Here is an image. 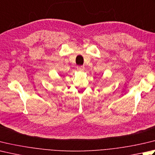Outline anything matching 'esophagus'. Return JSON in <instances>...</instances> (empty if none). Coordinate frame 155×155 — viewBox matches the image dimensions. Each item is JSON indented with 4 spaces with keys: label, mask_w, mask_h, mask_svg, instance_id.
<instances>
[{
    "label": "esophagus",
    "mask_w": 155,
    "mask_h": 155,
    "mask_svg": "<svg viewBox=\"0 0 155 155\" xmlns=\"http://www.w3.org/2000/svg\"><path fill=\"white\" fill-rule=\"evenodd\" d=\"M78 71H83L84 70V66H78L77 67Z\"/></svg>",
    "instance_id": "1"
}]
</instances>
